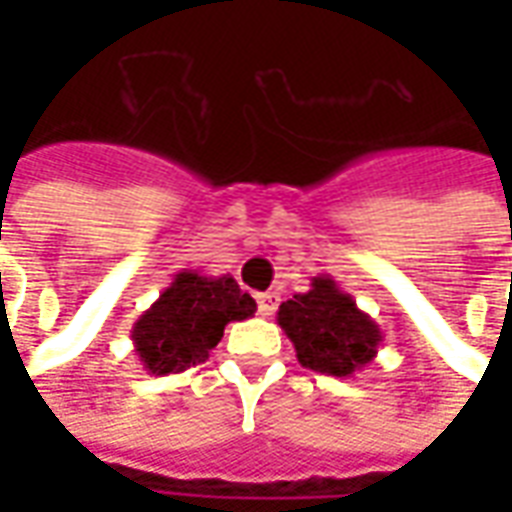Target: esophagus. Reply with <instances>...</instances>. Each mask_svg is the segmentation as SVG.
<instances>
[{"instance_id":"34e87169","label":"esophagus","mask_w":512,"mask_h":512,"mask_svg":"<svg viewBox=\"0 0 512 512\" xmlns=\"http://www.w3.org/2000/svg\"><path fill=\"white\" fill-rule=\"evenodd\" d=\"M279 304V296L277 293H257V312L263 315V318H268V315H274V310H277Z\"/></svg>"}]
</instances>
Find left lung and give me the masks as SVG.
<instances>
[{
  "instance_id": "obj_1",
  "label": "left lung",
  "mask_w": 512,
  "mask_h": 512,
  "mask_svg": "<svg viewBox=\"0 0 512 512\" xmlns=\"http://www.w3.org/2000/svg\"><path fill=\"white\" fill-rule=\"evenodd\" d=\"M277 323L301 365L323 376L351 378L376 359L381 345L378 323L329 274L312 277L307 293L282 301Z\"/></svg>"
}]
</instances>
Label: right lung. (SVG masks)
<instances>
[{
	"instance_id": "1",
	"label": "right lung",
	"mask_w": 512,
	"mask_h": 512,
	"mask_svg": "<svg viewBox=\"0 0 512 512\" xmlns=\"http://www.w3.org/2000/svg\"><path fill=\"white\" fill-rule=\"evenodd\" d=\"M255 310V299L241 293L230 274L178 271L172 285L136 318L134 351L150 376L183 373L208 359L227 323L246 321Z\"/></svg>"
}]
</instances>
